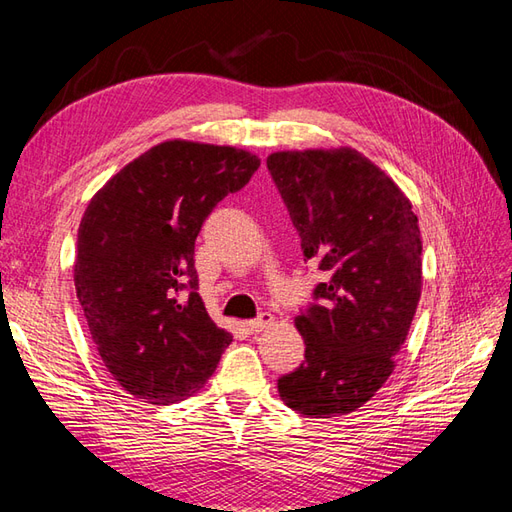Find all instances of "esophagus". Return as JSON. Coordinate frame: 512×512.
<instances>
[{
	"instance_id": "esophagus-1",
	"label": "esophagus",
	"mask_w": 512,
	"mask_h": 512,
	"mask_svg": "<svg viewBox=\"0 0 512 512\" xmlns=\"http://www.w3.org/2000/svg\"><path fill=\"white\" fill-rule=\"evenodd\" d=\"M273 321H275L273 314H270V312H262V314H259L257 319L248 321V323H246V328H248L250 332H262V330L270 328V325H273Z\"/></svg>"
}]
</instances>
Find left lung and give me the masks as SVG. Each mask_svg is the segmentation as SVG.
I'll use <instances>...</instances> for the list:
<instances>
[{
  "instance_id": "obj_1",
  "label": "left lung",
  "mask_w": 512,
  "mask_h": 512,
  "mask_svg": "<svg viewBox=\"0 0 512 512\" xmlns=\"http://www.w3.org/2000/svg\"><path fill=\"white\" fill-rule=\"evenodd\" d=\"M268 171L325 281L295 319L306 361L279 396L308 418L345 416L396 367L422 290L418 217L398 184L352 147L275 151Z\"/></svg>"
}]
</instances>
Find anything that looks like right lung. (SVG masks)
<instances>
[{
    "mask_svg": "<svg viewBox=\"0 0 512 512\" xmlns=\"http://www.w3.org/2000/svg\"><path fill=\"white\" fill-rule=\"evenodd\" d=\"M259 162L246 149L165 140L107 180L85 209L76 297L107 372L134 398L169 405L191 396L233 341L198 295L193 248L213 206L242 189Z\"/></svg>",
    "mask_w": 512,
    "mask_h": 512,
    "instance_id": "obj_1",
    "label": "right lung"
}]
</instances>
